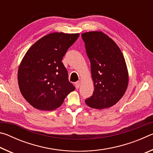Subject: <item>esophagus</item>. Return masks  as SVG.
Returning <instances> with one entry per match:
<instances>
[{
    "instance_id": "obj_1",
    "label": "esophagus",
    "mask_w": 153,
    "mask_h": 153,
    "mask_svg": "<svg viewBox=\"0 0 153 153\" xmlns=\"http://www.w3.org/2000/svg\"><path fill=\"white\" fill-rule=\"evenodd\" d=\"M81 83H82V82L81 81H77V82H76V88H77L78 89L79 88V86H80V85H81Z\"/></svg>"
}]
</instances>
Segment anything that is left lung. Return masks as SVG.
<instances>
[{
	"mask_svg": "<svg viewBox=\"0 0 153 153\" xmlns=\"http://www.w3.org/2000/svg\"><path fill=\"white\" fill-rule=\"evenodd\" d=\"M90 61L94 90L85 100L88 107L97 109L115 105L125 94L128 85V71L120 48L102 32L82 34Z\"/></svg>",
	"mask_w": 153,
	"mask_h": 153,
	"instance_id": "8db88e82",
	"label": "left lung"
}]
</instances>
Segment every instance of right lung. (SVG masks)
Listing matches in <instances>:
<instances>
[{
	"label": "right lung",
	"instance_id": "right-lung-1",
	"mask_svg": "<svg viewBox=\"0 0 153 153\" xmlns=\"http://www.w3.org/2000/svg\"><path fill=\"white\" fill-rule=\"evenodd\" d=\"M79 36L49 33L25 53L18 69V84L23 97L32 107L42 111L56 109L75 90L61 61Z\"/></svg>",
	"mask_w": 153,
	"mask_h": 153
}]
</instances>
